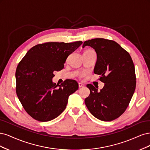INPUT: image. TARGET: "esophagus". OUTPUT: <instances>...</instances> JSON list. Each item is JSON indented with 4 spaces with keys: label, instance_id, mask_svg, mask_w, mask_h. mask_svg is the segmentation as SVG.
Listing matches in <instances>:
<instances>
[{
    "label": "esophagus",
    "instance_id": "obj_1",
    "mask_svg": "<svg viewBox=\"0 0 150 150\" xmlns=\"http://www.w3.org/2000/svg\"><path fill=\"white\" fill-rule=\"evenodd\" d=\"M85 85L83 84V83H79V88H81V87H83Z\"/></svg>",
    "mask_w": 150,
    "mask_h": 150
}]
</instances>
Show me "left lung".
Masks as SVG:
<instances>
[{
  "label": "left lung",
  "instance_id": "left-lung-1",
  "mask_svg": "<svg viewBox=\"0 0 150 150\" xmlns=\"http://www.w3.org/2000/svg\"><path fill=\"white\" fill-rule=\"evenodd\" d=\"M95 50L97 59L94 73L101 75L105 83L100 91L88 84L90 93L85 99L86 107L94 117L109 122L118 118L127 109L136 87V76L133 60L128 52L118 43L97 38L86 40L82 47Z\"/></svg>",
  "mask_w": 150,
  "mask_h": 150
}]
</instances>
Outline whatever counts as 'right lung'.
<instances>
[{"label":"right lung","mask_w":150,"mask_h":150,"mask_svg":"<svg viewBox=\"0 0 150 150\" xmlns=\"http://www.w3.org/2000/svg\"><path fill=\"white\" fill-rule=\"evenodd\" d=\"M47 42L28 50L19 63L16 72V93L27 113L39 122H49L65 109L69 96L79 88L74 80L60 85L53 82L54 71L64 67L67 57L82 44Z\"/></svg>","instance_id":"right-lung-1"}]
</instances>
